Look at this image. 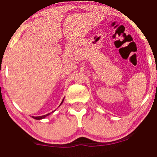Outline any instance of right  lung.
Listing matches in <instances>:
<instances>
[{"label": "right lung", "instance_id": "right-lung-1", "mask_svg": "<svg viewBox=\"0 0 157 157\" xmlns=\"http://www.w3.org/2000/svg\"><path fill=\"white\" fill-rule=\"evenodd\" d=\"M63 101H64V99H63V100H62V102H61V103H62V102H63ZM48 115H50V113L47 114V115H42V116H37V117H34V116H33V118H35V119L40 120V119H42V118H45V117H46V116H48Z\"/></svg>", "mask_w": 157, "mask_h": 157}]
</instances>
